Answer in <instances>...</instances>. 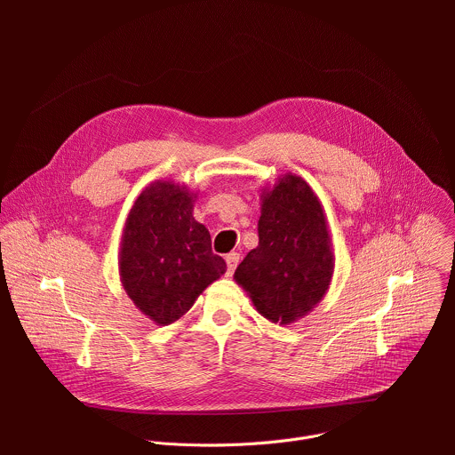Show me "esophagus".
Here are the masks:
<instances>
[{
  "instance_id": "1",
  "label": "esophagus",
  "mask_w": 455,
  "mask_h": 455,
  "mask_svg": "<svg viewBox=\"0 0 455 455\" xmlns=\"http://www.w3.org/2000/svg\"><path fill=\"white\" fill-rule=\"evenodd\" d=\"M225 259H227V275L230 277L234 274L237 263H239V253L237 251H230Z\"/></svg>"
}]
</instances>
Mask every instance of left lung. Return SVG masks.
Returning <instances> with one entry per match:
<instances>
[{"mask_svg": "<svg viewBox=\"0 0 455 455\" xmlns=\"http://www.w3.org/2000/svg\"><path fill=\"white\" fill-rule=\"evenodd\" d=\"M257 234L234 281L265 318L288 326L316 307L335 272L328 218L304 178L286 172L261 188Z\"/></svg>", "mask_w": 455, "mask_h": 455, "instance_id": "obj_1", "label": "left lung"}]
</instances>
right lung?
I'll return each instance as SVG.
<instances>
[{"instance_id":"1","label":"right lung","mask_w":455,"mask_h":455,"mask_svg":"<svg viewBox=\"0 0 455 455\" xmlns=\"http://www.w3.org/2000/svg\"><path fill=\"white\" fill-rule=\"evenodd\" d=\"M198 192L171 180L151 181L127 214L118 275L127 297L156 326L180 320L227 265L211 234L192 216Z\"/></svg>"}]
</instances>
